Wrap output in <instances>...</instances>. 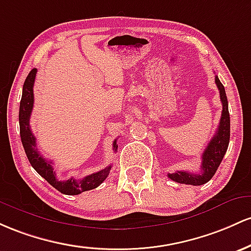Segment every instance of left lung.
Wrapping results in <instances>:
<instances>
[{"label":"left lung","mask_w":251,"mask_h":251,"mask_svg":"<svg viewBox=\"0 0 251 251\" xmlns=\"http://www.w3.org/2000/svg\"><path fill=\"white\" fill-rule=\"evenodd\" d=\"M215 81L217 88L219 90L221 102L222 105H223L218 129H217L216 134L213 135V137L211 139L210 143L207 145L206 149H205L201 155V173L193 174L186 171H178L176 173L168 174V178L173 180V181L179 182V184L199 186V185L210 181L211 178L215 176L216 171L218 170L225 153H226L230 141L229 106H227V98L226 94H225V89L217 75L215 77Z\"/></svg>","instance_id":"left-lung-1"}]
</instances>
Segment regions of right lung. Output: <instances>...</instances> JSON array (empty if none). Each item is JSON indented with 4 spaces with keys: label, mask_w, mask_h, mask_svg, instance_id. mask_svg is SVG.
I'll list each match as a JSON object with an SVG mask.
<instances>
[{
    "label": "right lung",
    "mask_w": 251,
    "mask_h": 251,
    "mask_svg": "<svg viewBox=\"0 0 251 251\" xmlns=\"http://www.w3.org/2000/svg\"><path fill=\"white\" fill-rule=\"evenodd\" d=\"M36 71L38 70L33 69L32 71L28 73L26 80H25L24 89H22V97L21 102H20V111H19V123H20V135H21L22 146H24L26 155L29 160L30 165L34 170L45 180L50 182L55 190L64 194H69V196H75L85 191L94 190L98 187L100 184L106 179L109 176V172L111 170V165L108 167L103 168L102 171L97 172V173H92L90 176L80 180H75V178H70L67 180L57 179L55 172L53 170L52 161H47L45 157L39 153L36 149V141L35 136L33 135L30 130L29 126V118L30 114L33 110V104H34V95H33V86H34V80ZM114 151H117L118 146L116 145V140L112 143Z\"/></svg>",
    "instance_id": "right-lung-1"
}]
</instances>
